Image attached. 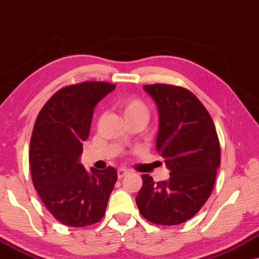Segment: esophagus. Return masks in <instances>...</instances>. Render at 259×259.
Listing matches in <instances>:
<instances>
[{
  "label": "esophagus",
  "instance_id": "obj_1",
  "mask_svg": "<svg viewBox=\"0 0 259 259\" xmlns=\"http://www.w3.org/2000/svg\"><path fill=\"white\" fill-rule=\"evenodd\" d=\"M128 172H129L128 170L124 169V167H121V169L117 170V177L119 178V180H121V178L124 177L125 175H128Z\"/></svg>",
  "mask_w": 259,
  "mask_h": 259
}]
</instances>
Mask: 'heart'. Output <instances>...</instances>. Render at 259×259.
<instances>
[{
    "label": "heart",
    "mask_w": 259,
    "mask_h": 259,
    "mask_svg": "<svg viewBox=\"0 0 259 259\" xmlns=\"http://www.w3.org/2000/svg\"><path fill=\"white\" fill-rule=\"evenodd\" d=\"M121 110L126 121L129 119H143L144 122L149 118V108L143 100L138 97H128L119 103Z\"/></svg>",
    "instance_id": "1"
}]
</instances>
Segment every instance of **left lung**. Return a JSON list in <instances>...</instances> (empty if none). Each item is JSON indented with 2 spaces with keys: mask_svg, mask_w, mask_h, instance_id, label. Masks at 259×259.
<instances>
[{
  "mask_svg": "<svg viewBox=\"0 0 259 259\" xmlns=\"http://www.w3.org/2000/svg\"><path fill=\"white\" fill-rule=\"evenodd\" d=\"M157 103L159 131L156 150L170 171L166 181L142 175L136 204L145 220L177 225L201 210L212 192L221 164L220 140L213 121L190 90L172 84H147Z\"/></svg>",
  "mask_w": 259,
  "mask_h": 259,
  "instance_id": "1",
  "label": "left lung"
}]
</instances>
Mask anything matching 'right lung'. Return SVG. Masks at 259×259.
I'll list each match as a JSON object with an SVG mask.
<instances>
[{
    "label": "right lung",
    "mask_w": 259,
    "mask_h": 259,
    "mask_svg": "<svg viewBox=\"0 0 259 259\" xmlns=\"http://www.w3.org/2000/svg\"><path fill=\"white\" fill-rule=\"evenodd\" d=\"M115 88L97 81L64 87L47 101L35 121L29 149L32 184L49 212L67 227L100 222L117 181L112 166L87 170L79 163L95 105Z\"/></svg>",
    "instance_id": "add662e5"
}]
</instances>
